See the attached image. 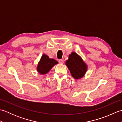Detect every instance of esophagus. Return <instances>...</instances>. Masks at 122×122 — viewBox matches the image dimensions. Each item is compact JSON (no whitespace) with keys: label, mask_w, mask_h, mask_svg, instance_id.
Masks as SVG:
<instances>
[{"label":"esophagus","mask_w":122,"mask_h":122,"mask_svg":"<svg viewBox=\"0 0 122 122\" xmlns=\"http://www.w3.org/2000/svg\"><path fill=\"white\" fill-rule=\"evenodd\" d=\"M59 63H60V64H63L64 63L63 60H62V59L59 60Z\"/></svg>","instance_id":"34e87169"}]
</instances>
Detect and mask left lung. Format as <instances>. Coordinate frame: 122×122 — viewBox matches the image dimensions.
Returning a JSON list of instances; mask_svg holds the SVG:
<instances>
[{"instance_id": "obj_1", "label": "left lung", "mask_w": 122, "mask_h": 122, "mask_svg": "<svg viewBox=\"0 0 122 122\" xmlns=\"http://www.w3.org/2000/svg\"><path fill=\"white\" fill-rule=\"evenodd\" d=\"M66 64L75 79L83 77L87 69V65L81 57L74 52L69 56V59L66 61Z\"/></svg>"}]
</instances>
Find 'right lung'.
Segmentation results:
<instances>
[{
    "label": "right lung",
    "mask_w": 122,
    "mask_h": 122,
    "mask_svg": "<svg viewBox=\"0 0 122 122\" xmlns=\"http://www.w3.org/2000/svg\"><path fill=\"white\" fill-rule=\"evenodd\" d=\"M58 63L56 60L49 58L48 56L44 54L39 62L37 70L41 74H45L49 72L54 65Z\"/></svg>",
    "instance_id": "1"
}]
</instances>
